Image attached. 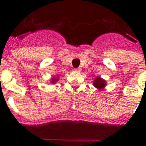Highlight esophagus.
I'll return each instance as SVG.
<instances>
[{
  "label": "esophagus",
  "mask_w": 146,
  "mask_h": 146,
  "mask_svg": "<svg viewBox=\"0 0 146 146\" xmlns=\"http://www.w3.org/2000/svg\"><path fill=\"white\" fill-rule=\"evenodd\" d=\"M75 71H76V72H80V71H81V69H80V68H76V69H75Z\"/></svg>",
  "instance_id": "34e87169"
}]
</instances>
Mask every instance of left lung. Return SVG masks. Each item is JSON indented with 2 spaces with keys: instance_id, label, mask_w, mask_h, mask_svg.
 I'll return each instance as SVG.
<instances>
[{
  "instance_id": "8db88e82",
  "label": "left lung",
  "mask_w": 146,
  "mask_h": 146,
  "mask_svg": "<svg viewBox=\"0 0 146 146\" xmlns=\"http://www.w3.org/2000/svg\"><path fill=\"white\" fill-rule=\"evenodd\" d=\"M93 85L95 86L98 91H102V90H104L106 86V81L104 79L101 78L100 76H97L94 80Z\"/></svg>"
}]
</instances>
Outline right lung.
<instances>
[{
	"label": "right lung",
	"instance_id": "obj_1",
	"mask_svg": "<svg viewBox=\"0 0 146 146\" xmlns=\"http://www.w3.org/2000/svg\"><path fill=\"white\" fill-rule=\"evenodd\" d=\"M58 76H53V77H51V84H55V83L57 82L58 80Z\"/></svg>",
	"mask_w": 146,
	"mask_h": 146
}]
</instances>
